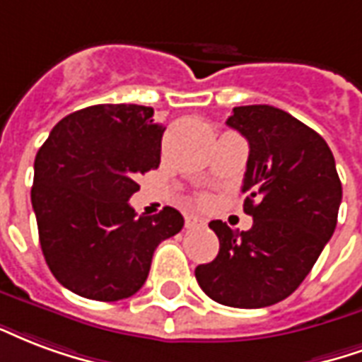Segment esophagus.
Returning <instances> with one entry per match:
<instances>
[{
	"label": "esophagus",
	"mask_w": 362,
	"mask_h": 362,
	"mask_svg": "<svg viewBox=\"0 0 362 362\" xmlns=\"http://www.w3.org/2000/svg\"><path fill=\"white\" fill-rule=\"evenodd\" d=\"M202 226H204V220L199 218V216H187V218H185V228L187 229L202 228Z\"/></svg>",
	"instance_id": "esophagus-1"
}]
</instances>
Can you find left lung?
I'll use <instances>...</instances> for the list:
<instances>
[{"instance_id": "8db88e82", "label": "left lung", "mask_w": 362, "mask_h": 362, "mask_svg": "<svg viewBox=\"0 0 362 362\" xmlns=\"http://www.w3.org/2000/svg\"><path fill=\"white\" fill-rule=\"evenodd\" d=\"M228 125L249 141L243 192L252 228L210 221L220 252L194 276L220 305L270 307L303 284L334 235L341 181L326 141L284 110L239 105Z\"/></svg>"}]
</instances>
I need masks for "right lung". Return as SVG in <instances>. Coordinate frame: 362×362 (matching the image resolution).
Returning <instances> with one entry per match:
<instances>
[{
  "instance_id": "right-lung-1",
  "label": "right lung",
  "mask_w": 362,
  "mask_h": 362,
  "mask_svg": "<svg viewBox=\"0 0 362 362\" xmlns=\"http://www.w3.org/2000/svg\"><path fill=\"white\" fill-rule=\"evenodd\" d=\"M165 127L154 110L98 104L63 117L34 160L30 191L40 247L55 279L94 300H119L148 278L156 247L183 229L165 206L139 216L136 177L160 165Z\"/></svg>"
}]
</instances>
